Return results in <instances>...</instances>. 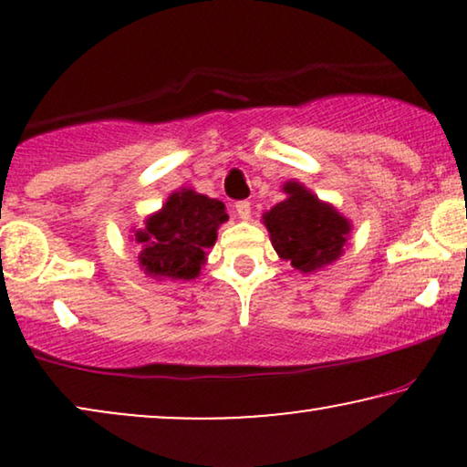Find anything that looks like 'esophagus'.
Listing matches in <instances>:
<instances>
[{
    "mask_svg": "<svg viewBox=\"0 0 467 467\" xmlns=\"http://www.w3.org/2000/svg\"><path fill=\"white\" fill-rule=\"evenodd\" d=\"M235 213H238L240 219H244V221L251 219V202L242 200V202L235 203Z\"/></svg>",
    "mask_w": 467,
    "mask_h": 467,
    "instance_id": "34e87169",
    "label": "esophagus"
}]
</instances>
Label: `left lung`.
<instances>
[{
	"label": "left lung",
	"instance_id": "left-lung-1",
	"mask_svg": "<svg viewBox=\"0 0 467 467\" xmlns=\"http://www.w3.org/2000/svg\"><path fill=\"white\" fill-rule=\"evenodd\" d=\"M286 200L264 214L272 246L299 272H315L342 254L350 223L302 184L286 182Z\"/></svg>",
	"mask_w": 467,
	"mask_h": 467
}]
</instances>
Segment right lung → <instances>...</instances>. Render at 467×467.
<instances>
[{"label": "right lung", "mask_w": 467, "mask_h": 467, "mask_svg": "<svg viewBox=\"0 0 467 467\" xmlns=\"http://www.w3.org/2000/svg\"><path fill=\"white\" fill-rule=\"evenodd\" d=\"M227 221L223 202L182 189L136 234L142 244L140 264L159 278L191 280L206 261V248L216 242V229Z\"/></svg>", "instance_id": "obj_1"}]
</instances>
